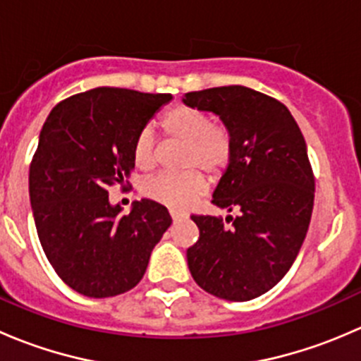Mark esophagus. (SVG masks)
Listing matches in <instances>:
<instances>
[{"label": "esophagus", "mask_w": 361, "mask_h": 361, "mask_svg": "<svg viewBox=\"0 0 361 361\" xmlns=\"http://www.w3.org/2000/svg\"><path fill=\"white\" fill-rule=\"evenodd\" d=\"M169 214H171V218H173L174 221H178V220H185V218L188 216L187 213H183V211H176V209H171L169 211Z\"/></svg>", "instance_id": "1"}]
</instances>
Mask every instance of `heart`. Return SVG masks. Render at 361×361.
Listing matches in <instances>:
<instances>
[{
  "mask_svg": "<svg viewBox=\"0 0 361 361\" xmlns=\"http://www.w3.org/2000/svg\"><path fill=\"white\" fill-rule=\"evenodd\" d=\"M160 127L169 140L185 145L180 166L202 169L209 178H220L234 155V137L228 127L213 123L209 113L194 106L169 108L160 118ZM133 162L140 171H150L157 162L152 127H143L134 137ZM206 180L197 171L180 174H157L141 185V194L167 207H187L201 197Z\"/></svg>",
  "mask_w": 361,
  "mask_h": 361,
  "instance_id": "obj_1",
  "label": "heart"
}]
</instances>
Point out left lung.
Instances as JSON below:
<instances>
[{
    "instance_id": "1",
    "label": "left lung",
    "mask_w": 361,
    "mask_h": 361,
    "mask_svg": "<svg viewBox=\"0 0 361 361\" xmlns=\"http://www.w3.org/2000/svg\"><path fill=\"white\" fill-rule=\"evenodd\" d=\"M187 106L220 116L234 155L213 192L214 206L239 209L227 223L192 214L199 239L187 250L192 278L232 302L278 285L300 251L314 204V176L304 136L288 108L243 85L185 94Z\"/></svg>"
}]
</instances>
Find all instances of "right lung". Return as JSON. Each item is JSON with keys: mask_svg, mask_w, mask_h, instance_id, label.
<instances>
[{"mask_svg": "<svg viewBox=\"0 0 361 361\" xmlns=\"http://www.w3.org/2000/svg\"><path fill=\"white\" fill-rule=\"evenodd\" d=\"M171 94L97 87L47 116L29 167V199L42 248L75 292L106 298L141 281L152 250L173 224L162 204L111 206L108 188L134 169L133 143Z\"/></svg>", "mask_w": 361, "mask_h": 361, "instance_id": "obj_1", "label": "right lung"}]
</instances>
